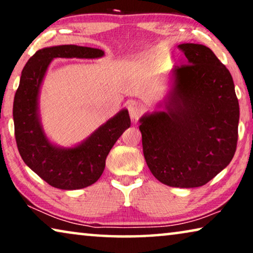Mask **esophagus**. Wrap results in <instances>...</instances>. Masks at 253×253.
<instances>
[{
  "mask_svg": "<svg viewBox=\"0 0 253 253\" xmlns=\"http://www.w3.org/2000/svg\"><path fill=\"white\" fill-rule=\"evenodd\" d=\"M127 109H129L130 117L133 121H138V119H139V117L143 115L144 112H145L143 107L139 106L136 102H130L129 105H127Z\"/></svg>",
  "mask_w": 253,
  "mask_h": 253,
  "instance_id": "1",
  "label": "esophagus"
}]
</instances>
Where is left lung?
Listing matches in <instances>:
<instances>
[{
    "label": "left lung",
    "instance_id": "1",
    "mask_svg": "<svg viewBox=\"0 0 253 253\" xmlns=\"http://www.w3.org/2000/svg\"><path fill=\"white\" fill-rule=\"evenodd\" d=\"M167 108L140 119L145 160L154 177L197 188L226 168L236 152L240 106L230 72L209 47L182 43Z\"/></svg>",
    "mask_w": 253,
    "mask_h": 253
}]
</instances>
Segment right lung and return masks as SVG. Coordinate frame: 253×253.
<instances>
[{
  "instance_id": "right-lung-1",
  "label": "right lung",
  "mask_w": 253,
  "mask_h": 253,
  "mask_svg": "<svg viewBox=\"0 0 253 253\" xmlns=\"http://www.w3.org/2000/svg\"><path fill=\"white\" fill-rule=\"evenodd\" d=\"M101 49L63 44L38 50L27 61L13 100V123L17 147L24 162L54 188L83 189L102 175L107 155L130 126L126 109L100 126L87 140L74 148H58L43 134L37 114L39 87L50 61L55 57H101Z\"/></svg>"
}]
</instances>
